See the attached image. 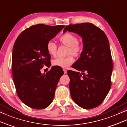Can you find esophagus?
<instances>
[{"instance_id": "obj_1", "label": "esophagus", "mask_w": 127, "mask_h": 127, "mask_svg": "<svg viewBox=\"0 0 127 127\" xmlns=\"http://www.w3.org/2000/svg\"><path fill=\"white\" fill-rule=\"evenodd\" d=\"M63 71H64V74L67 73V70H65V69H63Z\"/></svg>"}]
</instances>
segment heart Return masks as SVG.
Here are the masks:
<instances>
[{"label":"heart","mask_w":127,"mask_h":127,"mask_svg":"<svg viewBox=\"0 0 127 127\" xmlns=\"http://www.w3.org/2000/svg\"><path fill=\"white\" fill-rule=\"evenodd\" d=\"M59 40L62 45L68 48L67 53L68 56L64 58L59 57L54 59L52 61V64L54 66L67 68L74 62V60L72 55L77 57L81 56L84 49L83 43L78 41L77 36L71 33H64L60 37ZM46 49L50 55L53 56L56 55L57 46L54 42L52 40L48 42L46 44Z\"/></svg>","instance_id":"heart-1"}]
</instances>
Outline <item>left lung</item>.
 Instances as JSON below:
<instances>
[{
	"mask_svg": "<svg viewBox=\"0 0 127 127\" xmlns=\"http://www.w3.org/2000/svg\"><path fill=\"white\" fill-rule=\"evenodd\" d=\"M67 31L81 35L84 43L81 57L72 65L82 73L67 71L71 96L81 107L93 109L103 102L111 86L113 64L109 40L105 33L92 23L68 25L63 32Z\"/></svg>",
	"mask_w": 127,
	"mask_h": 127,
	"instance_id": "left-lung-1",
	"label": "left lung"
}]
</instances>
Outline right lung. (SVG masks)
I'll list each match as a JSON object with an SVG mask.
<instances>
[{
    "mask_svg": "<svg viewBox=\"0 0 127 127\" xmlns=\"http://www.w3.org/2000/svg\"><path fill=\"white\" fill-rule=\"evenodd\" d=\"M64 25H32L17 37L13 49L12 75L17 94L27 106L34 109L48 107L53 100L55 92L64 72L52 67L46 74L40 70L50 66V55L46 44L60 32Z\"/></svg>",
    "mask_w": 127,
    "mask_h": 127,
    "instance_id": "obj_1",
    "label": "right lung"
}]
</instances>
